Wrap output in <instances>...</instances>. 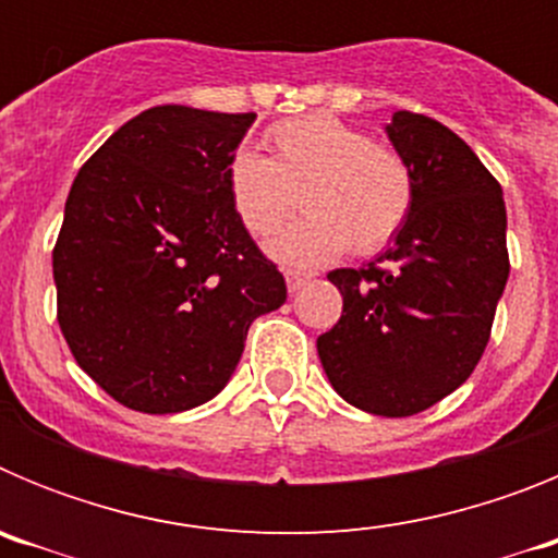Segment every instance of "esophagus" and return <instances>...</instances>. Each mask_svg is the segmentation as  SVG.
<instances>
[{
  "label": "esophagus",
  "mask_w": 558,
  "mask_h": 558,
  "mask_svg": "<svg viewBox=\"0 0 558 558\" xmlns=\"http://www.w3.org/2000/svg\"><path fill=\"white\" fill-rule=\"evenodd\" d=\"M284 279H288V290H290V293H299V290H302L304 284H310L313 274H302V270H288V274H284Z\"/></svg>",
  "instance_id": "34e87169"
}]
</instances>
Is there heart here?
Returning <instances> with one entry per match:
<instances>
[{
    "instance_id": "b5f03b06",
    "label": "heart",
    "mask_w": 558,
    "mask_h": 558,
    "mask_svg": "<svg viewBox=\"0 0 558 558\" xmlns=\"http://www.w3.org/2000/svg\"><path fill=\"white\" fill-rule=\"evenodd\" d=\"M268 142L270 156L240 147L226 184L236 218L254 236L282 229L302 198L307 215L270 245L282 263L322 265L349 245L372 254L402 229L413 181L391 147L374 145L360 128L329 113L279 122Z\"/></svg>"
}]
</instances>
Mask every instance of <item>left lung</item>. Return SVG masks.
<instances>
[{
    "mask_svg": "<svg viewBox=\"0 0 558 558\" xmlns=\"http://www.w3.org/2000/svg\"><path fill=\"white\" fill-rule=\"evenodd\" d=\"M386 133L411 170V211L374 263L329 274L343 315L318 338V357L349 405L413 416L456 391L489 343L509 282L506 204L441 122L397 111Z\"/></svg>",
    "mask_w": 558,
    "mask_h": 558,
    "instance_id": "left-lung-1",
    "label": "left lung"
}]
</instances>
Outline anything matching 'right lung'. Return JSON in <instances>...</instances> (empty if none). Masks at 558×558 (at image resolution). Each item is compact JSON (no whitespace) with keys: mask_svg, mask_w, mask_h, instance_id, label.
<instances>
[{"mask_svg":"<svg viewBox=\"0 0 558 558\" xmlns=\"http://www.w3.org/2000/svg\"><path fill=\"white\" fill-rule=\"evenodd\" d=\"M254 120L147 108L69 190L52 251L58 324L77 366L131 411L181 413L218 397L251 322L288 299L226 184Z\"/></svg>","mask_w":558,"mask_h":558,"instance_id":"add662e5","label":"right lung"}]
</instances>
